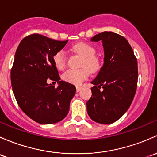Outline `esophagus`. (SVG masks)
I'll return each mask as SVG.
<instances>
[{
	"label": "esophagus",
	"mask_w": 157,
	"mask_h": 157,
	"mask_svg": "<svg viewBox=\"0 0 157 157\" xmlns=\"http://www.w3.org/2000/svg\"><path fill=\"white\" fill-rule=\"evenodd\" d=\"M82 87H76V91L77 92H78V91H80L81 90H82Z\"/></svg>",
	"instance_id": "34e87169"
}]
</instances>
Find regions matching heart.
<instances>
[{
  "mask_svg": "<svg viewBox=\"0 0 157 157\" xmlns=\"http://www.w3.org/2000/svg\"><path fill=\"white\" fill-rule=\"evenodd\" d=\"M72 51L83 56L81 62V69H69L62 75L63 81L75 85H80L88 78L90 72H95L99 69L100 62L98 58L94 56L95 49L85 42H79L72 47ZM54 64L57 69H63L67 65V56L63 51H59L54 56ZM87 68H86V67Z\"/></svg>",
  "mask_w": 157,
  "mask_h": 157,
  "instance_id": "heart-1",
  "label": "heart"
}]
</instances>
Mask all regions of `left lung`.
I'll use <instances>...</instances> for the list:
<instances>
[{"label": "left lung", "mask_w": 157, "mask_h": 157, "mask_svg": "<svg viewBox=\"0 0 157 157\" xmlns=\"http://www.w3.org/2000/svg\"><path fill=\"white\" fill-rule=\"evenodd\" d=\"M90 41H102L104 58L103 67L90 82L94 86L86 103L87 112L98 123L111 124L125 113L133 101L138 84V62L127 40L115 32H101Z\"/></svg>", "instance_id": "left-lung-1"}]
</instances>
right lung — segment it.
<instances>
[{
    "mask_svg": "<svg viewBox=\"0 0 157 157\" xmlns=\"http://www.w3.org/2000/svg\"><path fill=\"white\" fill-rule=\"evenodd\" d=\"M67 42L34 34L24 38L16 51L10 72L13 91L21 109L38 123L63 120L76 91L72 84L59 81L53 59ZM48 78L56 80L58 88L48 84Z\"/></svg>",
    "mask_w": 157,
    "mask_h": 157,
    "instance_id": "1",
    "label": "right lung"
}]
</instances>
